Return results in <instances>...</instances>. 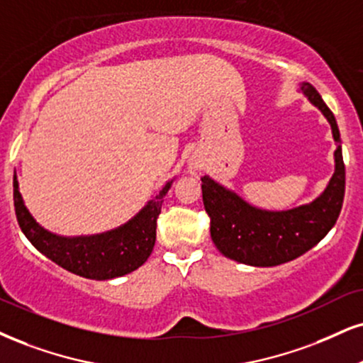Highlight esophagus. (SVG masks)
Returning <instances> with one entry per match:
<instances>
[{"mask_svg":"<svg viewBox=\"0 0 363 363\" xmlns=\"http://www.w3.org/2000/svg\"><path fill=\"white\" fill-rule=\"evenodd\" d=\"M189 172H190L191 174H195V177H200V174H202V172H203L202 163H200V161L191 160L190 163H189Z\"/></svg>","mask_w":363,"mask_h":363,"instance_id":"esophagus-1","label":"esophagus"}]
</instances>
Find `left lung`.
<instances>
[{"label": "left lung", "instance_id": "left-lung-1", "mask_svg": "<svg viewBox=\"0 0 363 363\" xmlns=\"http://www.w3.org/2000/svg\"><path fill=\"white\" fill-rule=\"evenodd\" d=\"M301 92L328 119L335 150V173L323 194L310 203L272 212L245 202L210 177L202 178L205 212L210 217L213 244L232 261L257 267L289 262L315 247L332 230L345 196V164L337 121L311 84L303 82Z\"/></svg>", "mask_w": 363, "mask_h": 363}]
</instances>
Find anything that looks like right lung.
Masks as SVG:
<instances>
[{"label": "right lung", "instance_id": "right-lung-1", "mask_svg": "<svg viewBox=\"0 0 363 363\" xmlns=\"http://www.w3.org/2000/svg\"><path fill=\"white\" fill-rule=\"evenodd\" d=\"M172 183L173 180L167 182L160 194L124 225L94 235L64 237L43 229L25 207L16 174L13 178V200L18 223L35 249L74 274L104 281L136 271L151 256L156 240V218Z\"/></svg>", "mask_w": 363, "mask_h": 363}]
</instances>
